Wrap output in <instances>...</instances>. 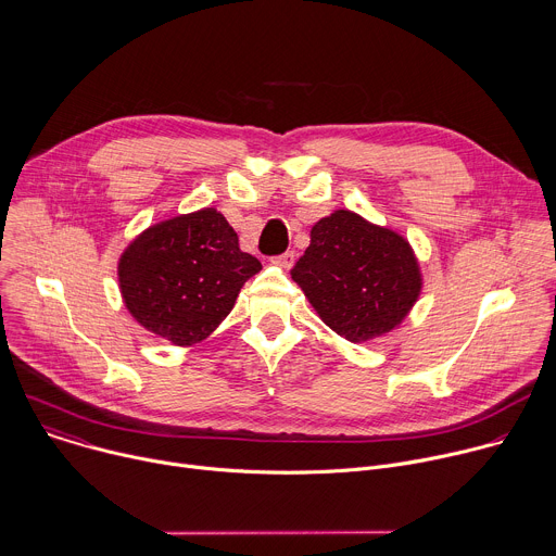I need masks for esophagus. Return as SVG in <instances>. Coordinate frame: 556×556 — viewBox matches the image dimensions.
<instances>
[{"mask_svg": "<svg viewBox=\"0 0 556 556\" xmlns=\"http://www.w3.org/2000/svg\"><path fill=\"white\" fill-rule=\"evenodd\" d=\"M273 264L279 266V268H283V270H288V268H292V264H294V253H292V251H286V253L273 257Z\"/></svg>", "mask_w": 556, "mask_h": 556, "instance_id": "esophagus-1", "label": "esophagus"}]
</instances>
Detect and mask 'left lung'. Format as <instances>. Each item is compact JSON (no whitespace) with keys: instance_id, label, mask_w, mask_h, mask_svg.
<instances>
[{"instance_id":"left-lung-1","label":"left lung","mask_w":556,"mask_h":556,"mask_svg":"<svg viewBox=\"0 0 556 556\" xmlns=\"http://www.w3.org/2000/svg\"><path fill=\"white\" fill-rule=\"evenodd\" d=\"M290 275L324 324L352 343L391 332L422 288L405 237L343 208L312 226Z\"/></svg>"}]
</instances>
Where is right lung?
I'll list each match as a JSON object with an SVG mask.
<instances>
[{
	"label": "right lung",
	"instance_id": "add662e5",
	"mask_svg": "<svg viewBox=\"0 0 556 556\" xmlns=\"http://www.w3.org/2000/svg\"><path fill=\"white\" fill-rule=\"evenodd\" d=\"M262 270L240 251L215 208L178 215L142 230L118 262L121 294L134 319L174 345L204 341Z\"/></svg>",
	"mask_w": 556,
	"mask_h": 556
}]
</instances>
